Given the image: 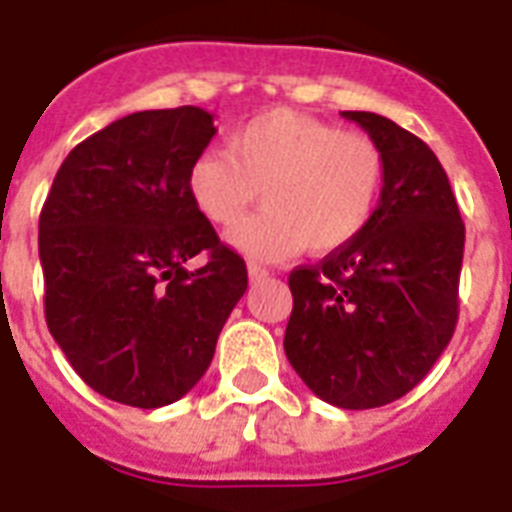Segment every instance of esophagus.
<instances>
[{"label":"esophagus","instance_id":"obj_1","mask_svg":"<svg viewBox=\"0 0 512 512\" xmlns=\"http://www.w3.org/2000/svg\"><path fill=\"white\" fill-rule=\"evenodd\" d=\"M247 273H249V281H263L265 276H268V268H263V265H257V263H249Z\"/></svg>","mask_w":512,"mask_h":512}]
</instances>
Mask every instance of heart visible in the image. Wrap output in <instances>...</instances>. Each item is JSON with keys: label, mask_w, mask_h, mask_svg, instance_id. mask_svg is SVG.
Segmentation results:
<instances>
[{"label": "heart", "mask_w": 512, "mask_h": 512, "mask_svg": "<svg viewBox=\"0 0 512 512\" xmlns=\"http://www.w3.org/2000/svg\"><path fill=\"white\" fill-rule=\"evenodd\" d=\"M185 185L196 212L220 228L239 223L263 191L268 207L231 233L241 255L281 260L305 247L329 255L372 223L385 154L364 132L271 108L241 124L228 151L201 154Z\"/></svg>", "instance_id": "b5f03b06"}]
</instances>
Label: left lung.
<instances>
[{"label": "left lung", "mask_w": 512, "mask_h": 512, "mask_svg": "<svg viewBox=\"0 0 512 512\" xmlns=\"http://www.w3.org/2000/svg\"><path fill=\"white\" fill-rule=\"evenodd\" d=\"M385 154L372 223L319 265L289 273L284 350L308 388L340 409L406 396L457 327L465 223L436 154L369 111H342Z\"/></svg>", "instance_id": "left-lung-1"}]
</instances>
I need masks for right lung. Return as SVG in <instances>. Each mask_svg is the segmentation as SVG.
Returning a JSON list of instances; mask_svg holds the SVG:
<instances>
[{"instance_id": "right-lung-1", "label": "right lung", "mask_w": 512, "mask_h": 512, "mask_svg": "<svg viewBox=\"0 0 512 512\" xmlns=\"http://www.w3.org/2000/svg\"><path fill=\"white\" fill-rule=\"evenodd\" d=\"M196 106L138 111L82 140L39 215L44 319L92 390L156 409L207 372L247 265L188 196L215 135ZM207 251L208 265L184 263Z\"/></svg>"}]
</instances>
